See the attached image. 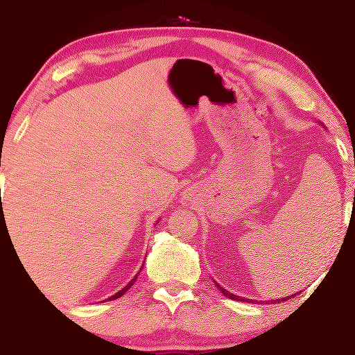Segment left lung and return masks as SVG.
Wrapping results in <instances>:
<instances>
[{"instance_id": "left-lung-1", "label": "left lung", "mask_w": 355, "mask_h": 355, "mask_svg": "<svg viewBox=\"0 0 355 355\" xmlns=\"http://www.w3.org/2000/svg\"><path fill=\"white\" fill-rule=\"evenodd\" d=\"M218 288H220V292H222L225 297L232 298V300H238V302H252V300H248V298H241V297H238V295H233V293H230L228 290H225L223 287H220V285H218ZM292 297H293V295H290V297H287V298H282V300H277V302H285V300H290V298H292Z\"/></svg>"}]
</instances>
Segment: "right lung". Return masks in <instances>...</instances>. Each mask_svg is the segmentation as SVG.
<instances>
[{"label":"right lung","mask_w":355,"mask_h":355,"mask_svg":"<svg viewBox=\"0 0 355 355\" xmlns=\"http://www.w3.org/2000/svg\"><path fill=\"white\" fill-rule=\"evenodd\" d=\"M138 274H140V272H138ZM137 279H138V275H135V277H133V279L130 280V282H128V284L125 285V287H123V288L121 290V292H117V293H116V295H112V297H110V298H107V300H116V298H119V297H122V295H123V293H125V292H127V290H128V288H130L133 284H135V280H137Z\"/></svg>","instance_id":"1"}]
</instances>
